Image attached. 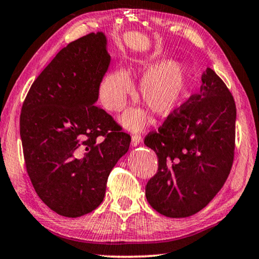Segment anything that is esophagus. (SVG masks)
Returning a JSON list of instances; mask_svg holds the SVG:
<instances>
[{
  "label": "esophagus",
  "mask_w": 259,
  "mask_h": 259,
  "mask_svg": "<svg viewBox=\"0 0 259 259\" xmlns=\"http://www.w3.org/2000/svg\"><path fill=\"white\" fill-rule=\"evenodd\" d=\"M142 142V136L138 134H134L133 136H131V144L134 146H137L140 145V143Z\"/></svg>",
  "instance_id": "1"
}]
</instances>
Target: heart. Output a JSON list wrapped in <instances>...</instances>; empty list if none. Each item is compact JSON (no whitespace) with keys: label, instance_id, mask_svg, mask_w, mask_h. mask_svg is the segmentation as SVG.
Wrapping results in <instances>:
<instances>
[{"label":"heart","instance_id":"b5f03b06","mask_svg":"<svg viewBox=\"0 0 259 259\" xmlns=\"http://www.w3.org/2000/svg\"><path fill=\"white\" fill-rule=\"evenodd\" d=\"M138 74L145 76L141 84L143 101L158 116H166L178 107L188 93L186 68L177 61H141ZM134 84L123 69L113 71L105 76L100 86V100L106 109L119 111L133 93ZM122 121L131 130L141 129L146 115L141 110H129Z\"/></svg>","mask_w":259,"mask_h":259}]
</instances>
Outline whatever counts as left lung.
<instances>
[{
  "label": "left lung",
  "instance_id": "left-lung-1",
  "mask_svg": "<svg viewBox=\"0 0 259 259\" xmlns=\"http://www.w3.org/2000/svg\"><path fill=\"white\" fill-rule=\"evenodd\" d=\"M198 94L168 115L144 144L158 157L145 195L167 218H187L207 206L228 178L235 153L236 105L213 69L201 75Z\"/></svg>",
  "mask_w": 259,
  "mask_h": 259
}]
</instances>
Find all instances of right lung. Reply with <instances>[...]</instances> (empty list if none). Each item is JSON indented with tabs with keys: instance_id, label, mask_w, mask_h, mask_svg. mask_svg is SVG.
<instances>
[{
	"instance_id": "add662e5",
	"label": "right lung",
	"mask_w": 259,
	"mask_h": 259,
	"mask_svg": "<svg viewBox=\"0 0 259 259\" xmlns=\"http://www.w3.org/2000/svg\"><path fill=\"white\" fill-rule=\"evenodd\" d=\"M102 32L79 38L31 84L19 117L34 191L50 209L79 218L103 201L109 173L131 137L96 105L110 56Z\"/></svg>"
}]
</instances>
